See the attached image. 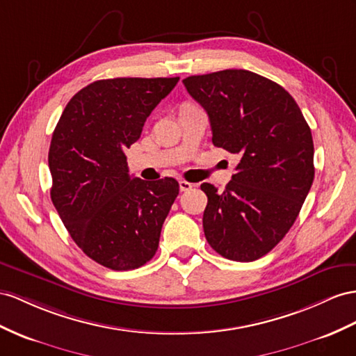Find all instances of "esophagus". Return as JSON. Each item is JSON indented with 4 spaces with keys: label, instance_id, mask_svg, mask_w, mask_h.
<instances>
[{
    "label": "esophagus",
    "instance_id": "34e87169",
    "mask_svg": "<svg viewBox=\"0 0 356 356\" xmlns=\"http://www.w3.org/2000/svg\"><path fill=\"white\" fill-rule=\"evenodd\" d=\"M179 186H180V191H184V193H185V191H189V189L194 188V185L189 184V181H186V180H180Z\"/></svg>",
    "mask_w": 356,
    "mask_h": 356
}]
</instances>
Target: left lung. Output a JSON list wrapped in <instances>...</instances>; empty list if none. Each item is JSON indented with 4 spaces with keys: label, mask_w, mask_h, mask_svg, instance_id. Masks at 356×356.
<instances>
[{
    "label": "left lung",
    "mask_w": 356,
    "mask_h": 356,
    "mask_svg": "<svg viewBox=\"0 0 356 356\" xmlns=\"http://www.w3.org/2000/svg\"><path fill=\"white\" fill-rule=\"evenodd\" d=\"M212 127V143L238 156L224 193L203 184V229L222 257L254 261L293 225L314 180V145L295 99L243 69L184 79Z\"/></svg>",
    "instance_id": "1"
}]
</instances>
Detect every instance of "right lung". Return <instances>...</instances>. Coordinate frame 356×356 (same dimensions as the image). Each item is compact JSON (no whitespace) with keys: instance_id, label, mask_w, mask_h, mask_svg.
Instances as JSON below:
<instances>
[{"instance_id":"add662e5","label":"right lung","mask_w":356,"mask_h":356,"mask_svg":"<svg viewBox=\"0 0 356 356\" xmlns=\"http://www.w3.org/2000/svg\"><path fill=\"white\" fill-rule=\"evenodd\" d=\"M177 81H95L69 100L52 134V203L78 247L113 270L136 269L153 259L179 194L172 177H132L124 154Z\"/></svg>"}]
</instances>
